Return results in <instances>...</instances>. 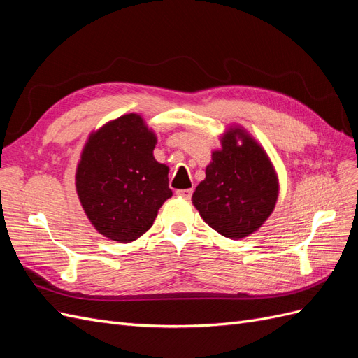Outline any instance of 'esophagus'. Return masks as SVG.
Segmentation results:
<instances>
[{
    "mask_svg": "<svg viewBox=\"0 0 358 358\" xmlns=\"http://www.w3.org/2000/svg\"><path fill=\"white\" fill-rule=\"evenodd\" d=\"M176 196L185 199V200H189L191 196H192V189H178L176 191Z\"/></svg>",
    "mask_w": 358,
    "mask_h": 358,
    "instance_id": "esophagus-1",
    "label": "esophagus"
}]
</instances>
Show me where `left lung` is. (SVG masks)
<instances>
[{
	"label": "left lung",
	"instance_id": "8db88e82",
	"mask_svg": "<svg viewBox=\"0 0 358 358\" xmlns=\"http://www.w3.org/2000/svg\"><path fill=\"white\" fill-rule=\"evenodd\" d=\"M221 143L192 204L215 231L237 241L257 231L275 209L278 179L262 146L241 128L227 133Z\"/></svg>",
	"mask_w": 358,
	"mask_h": 358
}]
</instances>
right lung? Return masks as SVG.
Returning a JSON list of instances; mask_svg holds the SVG:
<instances>
[{
	"label": "right lung",
	"mask_w": 358,
	"mask_h": 358,
	"mask_svg": "<svg viewBox=\"0 0 358 358\" xmlns=\"http://www.w3.org/2000/svg\"><path fill=\"white\" fill-rule=\"evenodd\" d=\"M157 138L129 113L99 129L86 143L76 173L85 213L103 236L128 243L152 227L169 197V169L155 161Z\"/></svg>",
	"instance_id": "obj_1"
}]
</instances>
